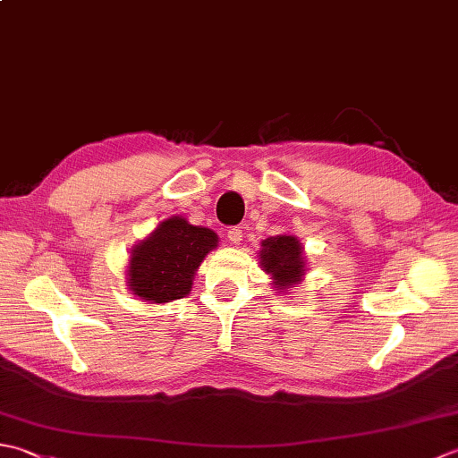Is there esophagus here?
I'll return each mask as SVG.
<instances>
[{"label":"esophagus","mask_w":458,"mask_h":458,"mask_svg":"<svg viewBox=\"0 0 458 458\" xmlns=\"http://www.w3.org/2000/svg\"><path fill=\"white\" fill-rule=\"evenodd\" d=\"M242 236H244V232H242L240 228H230V230H228V240H230V244H240V242H242Z\"/></svg>","instance_id":"esophagus-1"}]
</instances>
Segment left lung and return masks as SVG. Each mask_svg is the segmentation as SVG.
Here are the masks:
<instances>
[{
  "label": "left lung",
  "mask_w": 458,
  "mask_h": 458,
  "mask_svg": "<svg viewBox=\"0 0 458 458\" xmlns=\"http://www.w3.org/2000/svg\"><path fill=\"white\" fill-rule=\"evenodd\" d=\"M259 266L270 276L276 293H292L308 274L303 246L293 234H277L259 242Z\"/></svg>",
  "instance_id": "8db88e82"
}]
</instances>
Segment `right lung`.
<instances>
[{
    "label": "right lung",
    "mask_w": 458,
    "mask_h": 458,
    "mask_svg": "<svg viewBox=\"0 0 458 458\" xmlns=\"http://www.w3.org/2000/svg\"><path fill=\"white\" fill-rule=\"evenodd\" d=\"M218 248V234L184 216H168L132 246L129 290L147 303H168L191 293L204 258Z\"/></svg>",
    "instance_id": "add662e5"
}]
</instances>
